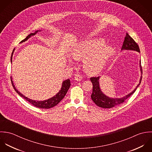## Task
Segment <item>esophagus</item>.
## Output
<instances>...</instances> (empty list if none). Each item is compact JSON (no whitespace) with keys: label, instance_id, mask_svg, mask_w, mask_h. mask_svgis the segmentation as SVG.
<instances>
[{"label":"esophagus","instance_id":"esophagus-1","mask_svg":"<svg viewBox=\"0 0 152 152\" xmlns=\"http://www.w3.org/2000/svg\"><path fill=\"white\" fill-rule=\"evenodd\" d=\"M82 78L83 77L79 74H76L75 75V79L77 81H80L82 79Z\"/></svg>","mask_w":152,"mask_h":152}]
</instances>
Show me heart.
Returning <instances> with one entry per match:
<instances>
[{
	"mask_svg": "<svg viewBox=\"0 0 152 152\" xmlns=\"http://www.w3.org/2000/svg\"><path fill=\"white\" fill-rule=\"evenodd\" d=\"M103 39L83 41L76 45L72 51L75 59H83V68L90 75L100 73L114 54V49L104 45Z\"/></svg>",
	"mask_w": 152,
	"mask_h": 152,
	"instance_id": "heart-1",
	"label": "heart"
}]
</instances>
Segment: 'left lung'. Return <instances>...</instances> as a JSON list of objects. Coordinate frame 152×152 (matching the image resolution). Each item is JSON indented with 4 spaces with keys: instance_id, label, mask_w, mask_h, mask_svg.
<instances>
[{
    "instance_id": "1",
    "label": "left lung",
    "mask_w": 152,
    "mask_h": 152,
    "mask_svg": "<svg viewBox=\"0 0 152 152\" xmlns=\"http://www.w3.org/2000/svg\"><path fill=\"white\" fill-rule=\"evenodd\" d=\"M121 50H130L137 51L140 53V49L138 45L136 42L133 39L132 37H130L127 33H126V37L124 38V40L123 42ZM140 71L142 73V76L140 79L139 83L137 85L136 88L134 91L127 94L126 96L121 97V98H110L108 96H106L102 91H101L100 86H99V78L100 77H91V80L93 84V91L91 94V98L94 103L98 106L102 108H112L115 107L116 105L120 104L124 102L127 98H129L132 94H133L137 88L140 85L142 79V67L141 66V61H140Z\"/></svg>"
}]
</instances>
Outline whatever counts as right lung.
Instances as JSON below:
<instances>
[{
    "instance_id": "add662e5",
    "label": "right lung",
    "mask_w": 152,
    "mask_h": 152,
    "mask_svg": "<svg viewBox=\"0 0 152 152\" xmlns=\"http://www.w3.org/2000/svg\"><path fill=\"white\" fill-rule=\"evenodd\" d=\"M39 31H35L34 33H31V34H29L25 39H23L22 41L20 42H25L26 40H27L29 37H31V36H33L34 34H36L37 33V32ZM11 62L12 61V55L11 57ZM11 82H12V86L15 89V91L18 93V94H19V95H20L21 97H23L26 100H27L28 102H29L31 104L33 105L34 106L36 107H39L40 109H49V108H52L55 106H56L61 100L64 98V97L65 96L67 91H68V89H69L70 86V82L69 79H67L64 81L62 83V86H61V88L60 91H59L56 95H55L53 97L46 100H43V101H36V100H33L29 99L28 97L25 96L23 94H22L20 92L18 91L15 86L13 85V81L11 79Z\"/></svg>"
}]
</instances>
